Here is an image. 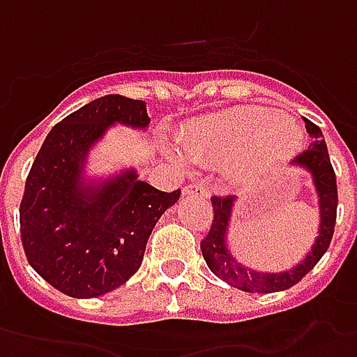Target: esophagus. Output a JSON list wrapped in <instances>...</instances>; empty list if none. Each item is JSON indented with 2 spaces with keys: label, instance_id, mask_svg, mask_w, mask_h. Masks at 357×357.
Listing matches in <instances>:
<instances>
[{
  "label": "esophagus",
  "instance_id": "1",
  "mask_svg": "<svg viewBox=\"0 0 357 357\" xmlns=\"http://www.w3.org/2000/svg\"><path fill=\"white\" fill-rule=\"evenodd\" d=\"M182 194L184 196H196V197H202V199H207L209 197V192H207V188H205L204 184H186L184 186V190H182Z\"/></svg>",
  "mask_w": 357,
  "mask_h": 357
}]
</instances>
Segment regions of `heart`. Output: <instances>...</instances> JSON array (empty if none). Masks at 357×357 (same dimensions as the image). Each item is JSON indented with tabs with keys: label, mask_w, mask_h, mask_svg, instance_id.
Returning a JSON list of instances; mask_svg holds the SVG:
<instances>
[{
	"label": "heart",
	"mask_w": 357,
	"mask_h": 357,
	"mask_svg": "<svg viewBox=\"0 0 357 357\" xmlns=\"http://www.w3.org/2000/svg\"><path fill=\"white\" fill-rule=\"evenodd\" d=\"M298 132L280 114L249 106L197 119L182 132L181 144L196 163L234 161L238 175H249L295 150Z\"/></svg>",
	"instance_id": "obj_1"
}]
</instances>
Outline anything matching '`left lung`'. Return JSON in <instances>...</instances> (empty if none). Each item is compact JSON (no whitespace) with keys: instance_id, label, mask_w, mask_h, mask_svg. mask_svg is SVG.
I'll return each instance as SVG.
<instances>
[{"instance_id":"8db88e82","label":"left lung","mask_w":357,"mask_h":357,"mask_svg":"<svg viewBox=\"0 0 357 357\" xmlns=\"http://www.w3.org/2000/svg\"><path fill=\"white\" fill-rule=\"evenodd\" d=\"M304 127L314 142L308 146V150L296 155L295 163L306 167L314 175V184L319 194L321 225H319V236L316 239V245L312 247L308 257L298 266L289 272H282V274H262V272H251L238 264L234 261V257H230L228 253L225 239L226 226H228V218H230V211H232L236 196L228 194V196L211 197L213 222H211L207 236L202 239L204 259L211 272L217 278L230 283L234 287L241 289V291H247V293H275V291H285V289L293 287L316 266L331 243L335 222H337V204H339L337 176H335V169L329 160V152H327L319 127L306 118H304Z\"/></svg>"}]
</instances>
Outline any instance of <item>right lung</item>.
Masks as SVG:
<instances>
[{
    "label": "right lung",
    "instance_id": "add662e5",
    "mask_svg": "<svg viewBox=\"0 0 357 357\" xmlns=\"http://www.w3.org/2000/svg\"><path fill=\"white\" fill-rule=\"evenodd\" d=\"M146 127V104L106 95L85 104L47 135L26 176L20 239L28 262L75 298L110 293L142 264L153 226L181 197L125 173L95 194L77 186L87 148L110 123Z\"/></svg>",
    "mask_w": 357,
    "mask_h": 357
}]
</instances>
